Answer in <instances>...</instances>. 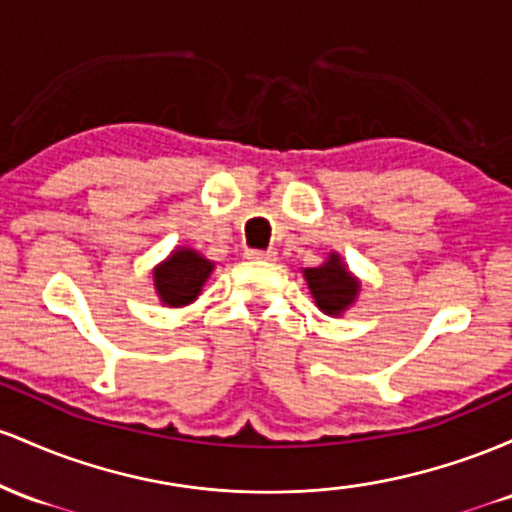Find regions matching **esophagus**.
<instances>
[{
  "mask_svg": "<svg viewBox=\"0 0 512 512\" xmlns=\"http://www.w3.org/2000/svg\"><path fill=\"white\" fill-rule=\"evenodd\" d=\"M246 258L249 261H273L275 251H258V249H249L246 251Z\"/></svg>",
  "mask_w": 512,
  "mask_h": 512,
  "instance_id": "obj_1",
  "label": "esophagus"
}]
</instances>
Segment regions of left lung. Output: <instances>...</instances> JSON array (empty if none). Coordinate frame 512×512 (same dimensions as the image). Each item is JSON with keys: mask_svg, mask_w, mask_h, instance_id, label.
I'll return each mask as SVG.
<instances>
[{"mask_svg": "<svg viewBox=\"0 0 512 512\" xmlns=\"http://www.w3.org/2000/svg\"><path fill=\"white\" fill-rule=\"evenodd\" d=\"M302 275L319 312L329 314V317L346 314L360 295V278L348 271L346 261L336 251H331L321 266L302 268Z\"/></svg>", "mask_w": 512, "mask_h": 512, "instance_id": "8db88e82", "label": "left lung"}]
</instances>
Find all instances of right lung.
<instances>
[{
    "mask_svg": "<svg viewBox=\"0 0 512 512\" xmlns=\"http://www.w3.org/2000/svg\"><path fill=\"white\" fill-rule=\"evenodd\" d=\"M215 263L191 246H176L162 263L152 268L154 292L164 307H188L198 300Z\"/></svg>",
    "mask_w": 512,
    "mask_h": 512,
    "instance_id": "add662e5",
    "label": "right lung"
}]
</instances>
